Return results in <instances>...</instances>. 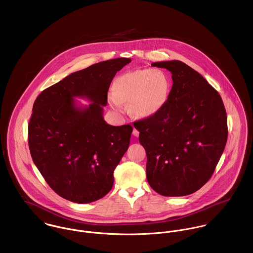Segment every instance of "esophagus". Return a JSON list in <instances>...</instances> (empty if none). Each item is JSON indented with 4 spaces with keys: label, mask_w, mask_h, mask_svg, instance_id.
Wrapping results in <instances>:
<instances>
[{
    "label": "esophagus",
    "mask_w": 253,
    "mask_h": 253,
    "mask_svg": "<svg viewBox=\"0 0 253 253\" xmlns=\"http://www.w3.org/2000/svg\"><path fill=\"white\" fill-rule=\"evenodd\" d=\"M132 134L135 136V137H137L138 135H139V131L136 129V128H133V131H132Z\"/></svg>",
    "instance_id": "obj_1"
}]
</instances>
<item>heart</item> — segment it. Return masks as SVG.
I'll list each match as a JSON object with an SVG mask.
<instances>
[{"label": "heart", "mask_w": 253, "mask_h": 253, "mask_svg": "<svg viewBox=\"0 0 253 253\" xmlns=\"http://www.w3.org/2000/svg\"><path fill=\"white\" fill-rule=\"evenodd\" d=\"M108 94V102L117 115L125 111L123 103H128L129 112L136 118L157 115L168 102L170 79L161 69H138L119 76Z\"/></svg>", "instance_id": "obj_1"}]
</instances>
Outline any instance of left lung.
Masks as SVG:
<instances>
[{"instance_id": "obj_1", "label": "left lung", "mask_w": 253, "mask_h": 253, "mask_svg": "<svg viewBox=\"0 0 253 253\" xmlns=\"http://www.w3.org/2000/svg\"><path fill=\"white\" fill-rule=\"evenodd\" d=\"M151 65L168 69L173 84L162 111L133 124L147 155V180L162 196H187L214 172L228 137L226 110L216 90L184 62Z\"/></svg>"}]
</instances>
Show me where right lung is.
Masks as SVG:
<instances>
[{
    "mask_svg": "<svg viewBox=\"0 0 253 253\" xmlns=\"http://www.w3.org/2000/svg\"><path fill=\"white\" fill-rule=\"evenodd\" d=\"M130 61L110 59L72 73L34 102L28 126L31 157L49 187L70 202H95L113 187L132 126L108 125L103 107L113 78ZM76 97L92 103L81 106Z\"/></svg>",
    "mask_w": 253,
    "mask_h": 253,
    "instance_id": "1",
    "label": "right lung"
}]
</instances>
